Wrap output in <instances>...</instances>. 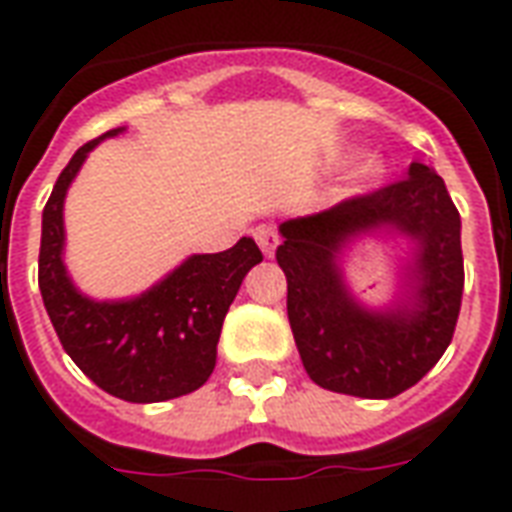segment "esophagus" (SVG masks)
Instances as JSON below:
<instances>
[{"mask_svg": "<svg viewBox=\"0 0 512 512\" xmlns=\"http://www.w3.org/2000/svg\"><path fill=\"white\" fill-rule=\"evenodd\" d=\"M255 241H257V246L263 249V255L274 257V252H277V246H279V233L274 230V227L260 224V227L255 230Z\"/></svg>", "mask_w": 512, "mask_h": 512, "instance_id": "obj_1", "label": "esophagus"}]
</instances>
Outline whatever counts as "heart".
<instances>
[{"mask_svg":"<svg viewBox=\"0 0 512 512\" xmlns=\"http://www.w3.org/2000/svg\"><path fill=\"white\" fill-rule=\"evenodd\" d=\"M381 172H384V161L373 153H365L362 158H356V164L348 172V186L351 189H362L367 183H373V180L381 178Z\"/></svg>","mask_w":512,"mask_h":512,"instance_id":"1","label":"heart"}]
</instances>
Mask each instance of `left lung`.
<instances>
[{
	"mask_svg": "<svg viewBox=\"0 0 512 512\" xmlns=\"http://www.w3.org/2000/svg\"><path fill=\"white\" fill-rule=\"evenodd\" d=\"M400 232L418 244L409 299L367 311L344 288L336 257L362 232ZM277 263L288 277V321L307 376L323 389L386 400L436 365L463 296L461 216L444 180L414 161L408 178L279 227Z\"/></svg>",
	"mask_w": 512,
	"mask_h": 512,
	"instance_id": "left-lung-1",
	"label": "left lung"
}]
</instances>
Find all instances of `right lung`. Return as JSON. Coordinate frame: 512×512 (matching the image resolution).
<instances>
[{"label":"right lung","instance_id":"1","mask_svg":"<svg viewBox=\"0 0 512 512\" xmlns=\"http://www.w3.org/2000/svg\"><path fill=\"white\" fill-rule=\"evenodd\" d=\"M120 131L79 147L54 183L43 208L38 285L65 354L84 376L128 403H161L211 378L224 315L263 252L252 238H241L216 255H191L134 299L95 301L79 293L62 263V205L87 153Z\"/></svg>","mask_w":512,"mask_h":512}]
</instances>
